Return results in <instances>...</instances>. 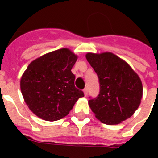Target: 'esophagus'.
Here are the masks:
<instances>
[{
    "label": "esophagus",
    "instance_id": "1",
    "mask_svg": "<svg viewBox=\"0 0 158 158\" xmlns=\"http://www.w3.org/2000/svg\"><path fill=\"white\" fill-rule=\"evenodd\" d=\"M88 92H89V90H88V88H85V89H84V96L85 97L88 96Z\"/></svg>",
    "mask_w": 158,
    "mask_h": 158
}]
</instances>
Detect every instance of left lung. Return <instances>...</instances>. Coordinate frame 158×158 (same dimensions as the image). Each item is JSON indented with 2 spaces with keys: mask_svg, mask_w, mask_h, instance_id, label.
I'll use <instances>...</instances> for the list:
<instances>
[{
  "mask_svg": "<svg viewBox=\"0 0 158 158\" xmlns=\"http://www.w3.org/2000/svg\"><path fill=\"white\" fill-rule=\"evenodd\" d=\"M86 59L100 84L98 96L89 101L97 119L106 125H117L132 116L143 97L142 82L137 73L111 52H89Z\"/></svg>",
  "mask_w": 158,
  "mask_h": 158,
  "instance_id": "8db88e82",
  "label": "left lung"
}]
</instances>
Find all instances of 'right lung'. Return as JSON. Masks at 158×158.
Listing matches in <instances>:
<instances>
[{
  "mask_svg": "<svg viewBox=\"0 0 158 158\" xmlns=\"http://www.w3.org/2000/svg\"><path fill=\"white\" fill-rule=\"evenodd\" d=\"M78 56L61 48L38 57L28 64L20 79L24 102L33 114L48 121L66 116L84 93L74 86L71 72Z\"/></svg>",
  "mask_w": 158,
  "mask_h": 158,
  "instance_id": "1",
  "label": "right lung"
}]
</instances>
